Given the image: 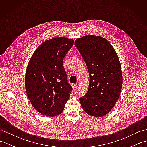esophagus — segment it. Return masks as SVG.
Instances as JSON below:
<instances>
[{
  "instance_id": "esophagus-1",
  "label": "esophagus",
  "mask_w": 147,
  "mask_h": 147,
  "mask_svg": "<svg viewBox=\"0 0 147 147\" xmlns=\"http://www.w3.org/2000/svg\"><path fill=\"white\" fill-rule=\"evenodd\" d=\"M72 86H73V88L74 89H76L77 87H78L77 84H73V85H72Z\"/></svg>"
}]
</instances>
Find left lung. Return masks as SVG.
<instances>
[{
    "label": "left lung",
    "mask_w": 147,
    "mask_h": 147,
    "mask_svg": "<svg viewBox=\"0 0 147 147\" xmlns=\"http://www.w3.org/2000/svg\"><path fill=\"white\" fill-rule=\"evenodd\" d=\"M75 47L85 61L89 72L88 92L80 98L86 114L100 117L108 114L119 97L123 74L119 59L112 45L100 36L77 38Z\"/></svg>",
    "instance_id": "8db88e82"
}]
</instances>
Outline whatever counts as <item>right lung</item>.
<instances>
[{
  "mask_svg": "<svg viewBox=\"0 0 147 147\" xmlns=\"http://www.w3.org/2000/svg\"><path fill=\"white\" fill-rule=\"evenodd\" d=\"M73 39L55 37L41 43L34 52L25 74V88L30 102L39 113L54 117L61 114L70 97L64 57Z\"/></svg>",
  "mask_w": 147,
  "mask_h": 147,
  "instance_id": "add662e5",
  "label": "right lung"
}]
</instances>
